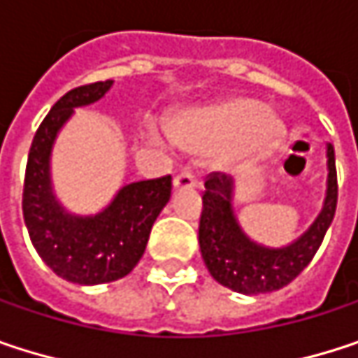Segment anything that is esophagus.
<instances>
[{"instance_id":"34e87169","label":"esophagus","mask_w":358,"mask_h":358,"mask_svg":"<svg viewBox=\"0 0 358 358\" xmlns=\"http://www.w3.org/2000/svg\"><path fill=\"white\" fill-rule=\"evenodd\" d=\"M196 182H194V176L188 174V172H180L178 176L174 178V188L176 190H186V188H192Z\"/></svg>"}]
</instances>
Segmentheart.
<instances>
[{
    "label": "heart",
    "instance_id": "obj_1",
    "mask_svg": "<svg viewBox=\"0 0 358 358\" xmlns=\"http://www.w3.org/2000/svg\"><path fill=\"white\" fill-rule=\"evenodd\" d=\"M168 128L180 149L194 155L228 149L230 162H250L271 153L284 134L280 117L255 99L184 109Z\"/></svg>",
    "mask_w": 358,
    "mask_h": 358
}]
</instances>
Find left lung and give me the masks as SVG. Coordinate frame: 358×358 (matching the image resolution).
<instances>
[{
  "label": "left lung",
  "mask_w": 358,
  "mask_h": 358,
  "mask_svg": "<svg viewBox=\"0 0 358 358\" xmlns=\"http://www.w3.org/2000/svg\"><path fill=\"white\" fill-rule=\"evenodd\" d=\"M325 157L327 180L322 211L299 238L284 247L261 245L243 230L234 211V180L226 174H211L207 178L199 245L203 261L215 282L241 294H265L288 286L311 263L334 220L338 201L331 145L325 147Z\"/></svg>",
  "instance_id": "1"
}]
</instances>
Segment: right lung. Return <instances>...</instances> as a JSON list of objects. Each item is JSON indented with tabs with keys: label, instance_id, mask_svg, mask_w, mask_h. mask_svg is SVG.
I'll return each instance as SVG.
<instances>
[{
	"label": "right lung",
	"instance_id": "right-lung-1",
	"mask_svg": "<svg viewBox=\"0 0 358 358\" xmlns=\"http://www.w3.org/2000/svg\"><path fill=\"white\" fill-rule=\"evenodd\" d=\"M113 80L85 85L66 93L36 130L22 194V213L38 257L59 278L95 286L128 275L141 261L151 228L168 205L172 176L124 184L108 205L91 215L68 211L55 196L51 153L57 134L74 115L106 97Z\"/></svg>",
	"mask_w": 358,
	"mask_h": 358
}]
</instances>
